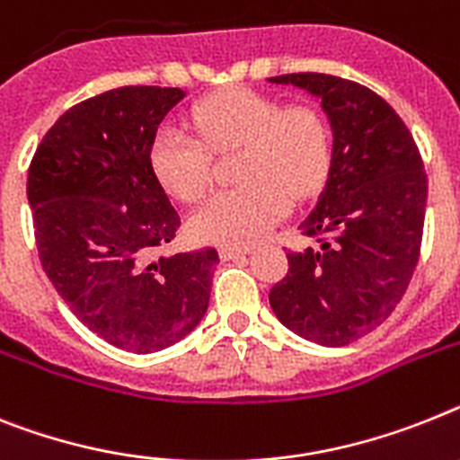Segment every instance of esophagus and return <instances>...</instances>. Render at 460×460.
I'll return each mask as SVG.
<instances>
[{"mask_svg":"<svg viewBox=\"0 0 460 460\" xmlns=\"http://www.w3.org/2000/svg\"><path fill=\"white\" fill-rule=\"evenodd\" d=\"M250 248H243V245H224L222 250H219V254H222V260H236V257H241V254H248Z\"/></svg>","mask_w":460,"mask_h":460,"instance_id":"1","label":"esophagus"}]
</instances>
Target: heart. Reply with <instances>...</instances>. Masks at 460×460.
Here are the masks:
<instances>
[{
  "mask_svg": "<svg viewBox=\"0 0 460 460\" xmlns=\"http://www.w3.org/2000/svg\"><path fill=\"white\" fill-rule=\"evenodd\" d=\"M200 137L177 126L154 135L152 168L175 199L196 203L212 184V152L241 149V187L212 196L189 226L199 241L248 245L289 212V191L314 194L332 165V130L314 107H288L236 88L212 95L194 111Z\"/></svg>",
  "mask_w": 460,
  "mask_h": 460,
  "instance_id": "heart-1",
  "label": "heart"
}]
</instances>
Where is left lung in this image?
Masks as SVG:
<instances>
[{
	"instance_id": "obj_1",
	"label": "left lung",
	"mask_w": 460,
	"mask_h": 460,
	"mask_svg": "<svg viewBox=\"0 0 460 460\" xmlns=\"http://www.w3.org/2000/svg\"><path fill=\"white\" fill-rule=\"evenodd\" d=\"M320 98L334 133L315 210L299 224L320 248L288 252V276L269 292L288 330L320 346H346L395 311L414 276L428 177L419 146L388 102L332 75L271 76Z\"/></svg>"
}]
</instances>
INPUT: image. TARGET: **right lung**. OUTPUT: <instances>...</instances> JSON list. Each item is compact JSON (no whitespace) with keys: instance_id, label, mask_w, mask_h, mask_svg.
<instances>
[{"instance_id":"right-lung-1","label":"right lung","mask_w":460,"mask_h":460,"mask_svg":"<svg viewBox=\"0 0 460 460\" xmlns=\"http://www.w3.org/2000/svg\"><path fill=\"white\" fill-rule=\"evenodd\" d=\"M180 88L121 86L69 107L27 171L34 241L69 311L100 339L156 353L206 315L215 248L161 257L180 215L152 168Z\"/></svg>"}]
</instances>
